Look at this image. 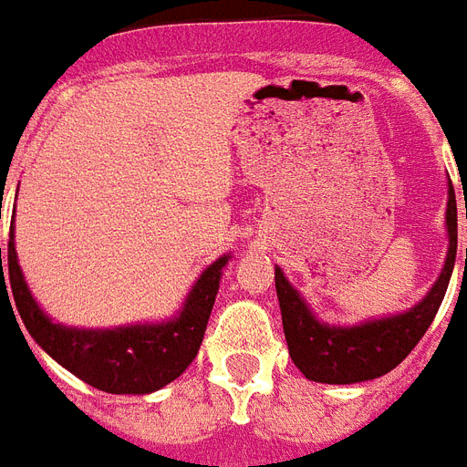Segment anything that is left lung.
I'll return each mask as SVG.
<instances>
[{
  "label": "left lung",
  "mask_w": 467,
  "mask_h": 467,
  "mask_svg": "<svg viewBox=\"0 0 467 467\" xmlns=\"http://www.w3.org/2000/svg\"><path fill=\"white\" fill-rule=\"evenodd\" d=\"M467 220V211H465ZM446 233L449 249L441 274L427 296L414 303L410 310L383 315V317L363 319L358 325H329L312 312L298 288L285 278L281 266H276V293L284 332L288 341L293 363L307 380L329 385H351L373 380L390 373L395 366L405 361L429 325L434 322L436 312L449 288L458 249V213L456 191L449 179V203H446ZM467 264V249H465Z\"/></svg>",
  "instance_id": "1"
}]
</instances>
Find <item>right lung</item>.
<instances>
[{"label":"right lung","instance_id":"add662e5","mask_svg":"<svg viewBox=\"0 0 467 467\" xmlns=\"http://www.w3.org/2000/svg\"><path fill=\"white\" fill-rule=\"evenodd\" d=\"M230 259L233 256L223 254L211 266H205L174 317L161 322L106 327V329L69 327L55 322L38 306V300L33 298L24 271L18 266L14 220H11L6 281H4L0 247V296L4 293L9 298L6 285H11V296L16 303L14 310H18L33 341L72 376L97 390L113 392V395H150L176 380L196 358L213 303L218 296L223 269Z\"/></svg>","mask_w":467,"mask_h":467}]
</instances>
